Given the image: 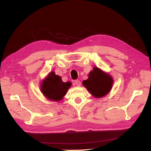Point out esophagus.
<instances>
[{
	"mask_svg": "<svg viewBox=\"0 0 151 151\" xmlns=\"http://www.w3.org/2000/svg\"><path fill=\"white\" fill-rule=\"evenodd\" d=\"M76 85H77V86H80L81 83V82H80L79 80H76Z\"/></svg>",
	"mask_w": 151,
	"mask_h": 151,
	"instance_id": "1",
	"label": "esophagus"
}]
</instances>
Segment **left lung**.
Listing matches in <instances>:
<instances>
[{"label":"left lung","instance_id":"8db88e82","mask_svg":"<svg viewBox=\"0 0 151 151\" xmlns=\"http://www.w3.org/2000/svg\"><path fill=\"white\" fill-rule=\"evenodd\" d=\"M113 84V77L97 67L89 73L88 79L83 82L87 90L96 98H101L110 92Z\"/></svg>","mask_w":151,"mask_h":151}]
</instances>
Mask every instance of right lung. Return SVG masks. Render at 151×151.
I'll return each mask as SVG.
<instances>
[{"label":"right lung","mask_w":151,"mask_h":151,"mask_svg":"<svg viewBox=\"0 0 151 151\" xmlns=\"http://www.w3.org/2000/svg\"><path fill=\"white\" fill-rule=\"evenodd\" d=\"M72 86L70 82L64 83L62 77L51 72L42 81L41 91L45 97L53 101H60Z\"/></svg>","instance_id":"right-lung-1"}]
</instances>
